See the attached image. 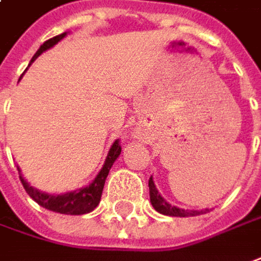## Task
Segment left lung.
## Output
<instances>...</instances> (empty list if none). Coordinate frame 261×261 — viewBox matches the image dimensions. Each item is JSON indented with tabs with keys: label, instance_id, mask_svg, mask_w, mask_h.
I'll return each mask as SVG.
<instances>
[{
	"label": "left lung",
	"instance_id": "1",
	"mask_svg": "<svg viewBox=\"0 0 261 261\" xmlns=\"http://www.w3.org/2000/svg\"><path fill=\"white\" fill-rule=\"evenodd\" d=\"M149 193H150V203L152 206L154 207L156 212L162 213V215H166V216H178V218H188V216H197V215H201V213H206L207 209L204 210H186V209H179L176 206H172L169 204L166 200H165L158 188L154 186L153 182V178L150 176L149 178Z\"/></svg>",
	"mask_w": 261,
	"mask_h": 261
}]
</instances>
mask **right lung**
I'll list each match as a JSON object with an SVG mask.
<instances>
[{
	"label": "right lung",
	"mask_w": 261,
	"mask_h": 261,
	"mask_svg": "<svg viewBox=\"0 0 261 261\" xmlns=\"http://www.w3.org/2000/svg\"><path fill=\"white\" fill-rule=\"evenodd\" d=\"M65 36H67V32H64L61 35L54 36L46 42H43V45H40L38 52L33 55L30 64L33 63L42 52H45L46 49L52 48L54 45H57ZM119 153H121V146H119L118 140H115L114 144L111 146L108 156L105 159V164L102 166V169L99 171L96 178L87 187L79 188L75 191H70V193H65V194H48V193H42L38 188H33L32 186H29L28 181L21 176L20 168H17L18 174H20V181H21L23 187L26 190V193L42 207L52 210V212H57V213H63V215H85V213H89V212L96 209V206L100 201V196H102V191H103L105 179L108 176L109 169L114 165V162L117 161Z\"/></svg>",
	"instance_id": "1"
}]
</instances>
